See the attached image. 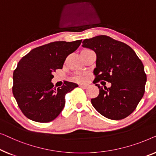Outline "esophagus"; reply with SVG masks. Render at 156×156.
<instances>
[{
    "label": "esophagus",
    "mask_w": 156,
    "mask_h": 156,
    "mask_svg": "<svg viewBox=\"0 0 156 156\" xmlns=\"http://www.w3.org/2000/svg\"><path fill=\"white\" fill-rule=\"evenodd\" d=\"M79 86H80L81 88H83V89H87V87H88V85H79Z\"/></svg>",
    "instance_id": "obj_1"
}]
</instances>
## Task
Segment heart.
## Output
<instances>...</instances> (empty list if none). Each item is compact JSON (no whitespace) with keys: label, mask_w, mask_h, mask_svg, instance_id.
Returning a JSON list of instances; mask_svg holds the SVG:
<instances>
[{"label":"heart","mask_w":156,"mask_h":156,"mask_svg":"<svg viewBox=\"0 0 156 156\" xmlns=\"http://www.w3.org/2000/svg\"><path fill=\"white\" fill-rule=\"evenodd\" d=\"M75 79H76V80L80 81V82H81V81L84 80V77H83V76H81V75H78V76H76Z\"/></svg>","instance_id":"heart-1"}]
</instances>
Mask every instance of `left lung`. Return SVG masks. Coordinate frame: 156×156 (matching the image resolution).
<instances>
[{"instance_id":"obj_1","label":"left lung","mask_w":156,"mask_h":156,"mask_svg":"<svg viewBox=\"0 0 156 156\" xmlns=\"http://www.w3.org/2000/svg\"><path fill=\"white\" fill-rule=\"evenodd\" d=\"M82 46L93 49L97 56L93 83L100 93L91 99L94 108L110 119L128 117L145 93L147 78L141 59L129 45L106 35L85 39ZM100 80L111 82V87L96 84Z\"/></svg>"}]
</instances>
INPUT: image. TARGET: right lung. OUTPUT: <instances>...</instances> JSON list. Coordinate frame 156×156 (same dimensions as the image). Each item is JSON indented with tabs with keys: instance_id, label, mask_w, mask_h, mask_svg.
<instances>
[{
	"instance_id": "obj_1",
	"label": "right lung",
	"mask_w": 156,
	"mask_h": 156,
	"mask_svg": "<svg viewBox=\"0 0 156 156\" xmlns=\"http://www.w3.org/2000/svg\"><path fill=\"white\" fill-rule=\"evenodd\" d=\"M82 40L51 42L31 50L13 72L12 93L23 115L32 121L47 123L58 117L65 106L66 95L78 85L71 82L54 87L53 73L61 69L66 57Z\"/></svg>"
}]
</instances>
